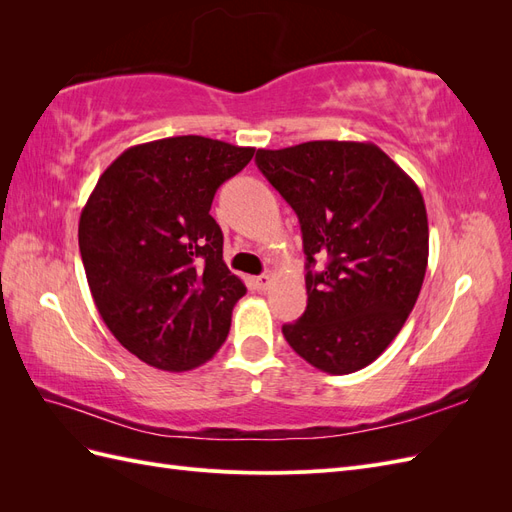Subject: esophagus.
Masks as SVG:
<instances>
[{"mask_svg": "<svg viewBox=\"0 0 512 512\" xmlns=\"http://www.w3.org/2000/svg\"><path fill=\"white\" fill-rule=\"evenodd\" d=\"M271 282H273V275L271 273H262V275H258L256 280H254L258 290H267L271 286Z\"/></svg>", "mask_w": 512, "mask_h": 512, "instance_id": "1", "label": "esophagus"}]
</instances>
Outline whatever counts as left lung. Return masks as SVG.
Returning a JSON list of instances; mask_svg holds the SVG:
<instances>
[{"instance_id":"obj_1","label":"left lung","mask_w":512,"mask_h":512,"mask_svg":"<svg viewBox=\"0 0 512 512\" xmlns=\"http://www.w3.org/2000/svg\"><path fill=\"white\" fill-rule=\"evenodd\" d=\"M256 164L294 209L307 256V307L282 333L301 359L344 376L374 363L421 292L429 226L418 185L374 143L258 149ZM328 262L311 271L315 258Z\"/></svg>"}]
</instances>
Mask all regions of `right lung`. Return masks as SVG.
I'll use <instances>...</instances> for the list:
<instances>
[{"mask_svg": "<svg viewBox=\"0 0 512 512\" xmlns=\"http://www.w3.org/2000/svg\"><path fill=\"white\" fill-rule=\"evenodd\" d=\"M254 151L192 134L160 138L123 151L89 194L79 247L91 297L143 363L190 371L224 344L247 288L226 267L209 211Z\"/></svg>", "mask_w": 512, "mask_h": 512, "instance_id": "obj_1", "label": "right lung"}]
</instances>
